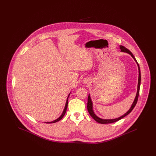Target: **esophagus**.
<instances>
[{
  "label": "esophagus",
  "mask_w": 156,
  "mask_h": 156,
  "mask_svg": "<svg viewBox=\"0 0 156 156\" xmlns=\"http://www.w3.org/2000/svg\"><path fill=\"white\" fill-rule=\"evenodd\" d=\"M88 82L87 81V80H84V81H83V83H87Z\"/></svg>",
  "instance_id": "34e87169"
}]
</instances>
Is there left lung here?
Masks as SVG:
<instances>
[{
  "label": "left lung",
  "instance_id": "obj_1",
  "mask_svg": "<svg viewBox=\"0 0 156 156\" xmlns=\"http://www.w3.org/2000/svg\"><path fill=\"white\" fill-rule=\"evenodd\" d=\"M120 51L121 52H126L129 54L132 58H133L134 60L136 61L137 66H138V69H139V79H138V85H137V93H136V95L135 97V99L134 100L133 102L132 105L130 108L129 109V110L126 112V113H125L123 115H122V116L119 117L118 118H116V119H101L99 117H98L97 115L95 114L94 112L93 111V104L91 100V98L90 97V95H89L88 98V104H87V109H88V111L89 112L90 115L91 116V117L94 119L96 122L98 123H101V124H108V123H114L116 122L117 121H118L119 120H120L122 118H123L124 117H125L127 115H129L131 112L132 111V110L133 109L134 106H136V105L137 104V100H138V97H139V90H140V82H141V74H140V67L139 66V64L137 63L136 59L135 58V57H134L133 54L132 52L129 50L127 48H126V47H125L124 46L122 45H120Z\"/></svg>",
  "mask_w": 156,
  "mask_h": 156
}]
</instances>
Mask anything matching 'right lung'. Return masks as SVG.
<instances>
[{"mask_svg":"<svg viewBox=\"0 0 156 156\" xmlns=\"http://www.w3.org/2000/svg\"><path fill=\"white\" fill-rule=\"evenodd\" d=\"M70 94H71V92L69 93V95H68V96L67 101H66V106H65L64 109V111H63V112H62V113L61 115L59 116V118H58V119H57L56 120H54V121H52V122H45V123H55V122H58L59 120H60L61 119H62V118L64 117V116L65 115V114H66V111H67V106H68V97H69V96Z\"/></svg>","mask_w":156,"mask_h":156,"instance_id":"1","label":"right lung"}]
</instances>
